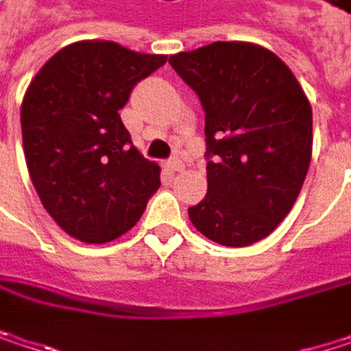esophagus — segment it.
<instances>
[{
	"mask_svg": "<svg viewBox=\"0 0 351 351\" xmlns=\"http://www.w3.org/2000/svg\"><path fill=\"white\" fill-rule=\"evenodd\" d=\"M165 167H167L171 173H176V171H182V167H184V165H182V160H180V158H171V160H167V162H165Z\"/></svg>",
	"mask_w": 351,
	"mask_h": 351,
	"instance_id": "esophagus-1",
	"label": "esophagus"
}]
</instances>
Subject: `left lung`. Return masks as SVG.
Listing matches in <instances>:
<instances>
[{"label":"left lung","mask_w":351,"mask_h":351,"mask_svg":"<svg viewBox=\"0 0 351 351\" xmlns=\"http://www.w3.org/2000/svg\"><path fill=\"white\" fill-rule=\"evenodd\" d=\"M169 62L205 111L207 195L189 217L217 244H256L287 217L309 171V99L291 69L256 44L213 42Z\"/></svg>","instance_id":"8db88e82"}]
</instances>
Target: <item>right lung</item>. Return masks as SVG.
<instances>
[{"label":"right lung","instance_id":"right-lung-1","mask_svg":"<svg viewBox=\"0 0 351 351\" xmlns=\"http://www.w3.org/2000/svg\"><path fill=\"white\" fill-rule=\"evenodd\" d=\"M165 62L115 42H75L30 83L22 104L28 173L69 236L87 244L119 238L158 191L160 169L134 148L119 109Z\"/></svg>","mask_w":351,"mask_h":351}]
</instances>
